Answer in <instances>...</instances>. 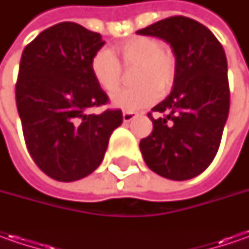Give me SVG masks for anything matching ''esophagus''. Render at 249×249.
<instances>
[{
	"label": "esophagus",
	"instance_id": "obj_1",
	"mask_svg": "<svg viewBox=\"0 0 249 249\" xmlns=\"http://www.w3.org/2000/svg\"><path fill=\"white\" fill-rule=\"evenodd\" d=\"M139 116V113H136V112H123V122L124 123H129L131 120L134 119V118H137Z\"/></svg>",
	"mask_w": 249,
	"mask_h": 249
}]
</instances>
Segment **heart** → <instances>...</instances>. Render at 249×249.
<instances>
[{"label":"heart","mask_w":249,"mask_h":249,"mask_svg":"<svg viewBox=\"0 0 249 249\" xmlns=\"http://www.w3.org/2000/svg\"><path fill=\"white\" fill-rule=\"evenodd\" d=\"M131 69L130 89L113 95V107L123 110H139L166 95L176 82L177 62L175 53L155 37L137 36L118 44L112 51L101 50L92 55L90 69L97 84L107 92H115L122 82V68Z\"/></svg>","instance_id":"obj_1"}]
</instances>
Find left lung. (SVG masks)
Listing matches in <instances>:
<instances>
[{"mask_svg":"<svg viewBox=\"0 0 249 249\" xmlns=\"http://www.w3.org/2000/svg\"><path fill=\"white\" fill-rule=\"evenodd\" d=\"M170 44L176 56L173 90L149 112L154 129L140 141L147 166L170 180H188L212 163L230 108L227 59L204 24L172 16L137 32Z\"/></svg>","mask_w":249,"mask_h":249,"instance_id":"obj_1","label":"left lung"}]
</instances>
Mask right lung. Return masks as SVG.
I'll list each match as a JSON object with an SVG mask.
<instances>
[{
  "mask_svg": "<svg viewBox=\"0 0 249 249\" xmlns=\"http://www.w3.org/2000/svg\"><path fill=\"white\" fill-rule=\"evenodd\" d=\"M104 44L100 33L62 22L41 32L22 53L15 94L24 141L36 165L53 180L92 173L123 122L119 109L87 112L108 102L90 69Z\"/></svg>",
  "mask_w": 249,
  "mask_h": 249,
  "instance_id": "obj_1",
  "label": "right lung"
}]
</instances>
